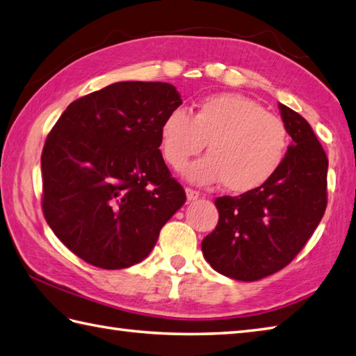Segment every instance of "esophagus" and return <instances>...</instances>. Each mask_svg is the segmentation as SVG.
Instances as JSON below:
<instances>
[{"instance_id":"34e87169","label":"esophagus","mask_w":356,"mask_h":356,"mask_svg":"<svg viewBox=\"0 0 356 356\" xmlns=\"http://www.w3.org/2000/svg\"><path fill=\"white\" fill-rule=\"evenodd\" d=\"M186 197H187V201H195L200 197V192L193 191V188H191V187H187L186 188Z\"/></svg>"}]
</instances>
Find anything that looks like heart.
I'll use <instances>...</instances> for the list:
<instances>
[{
	"instance_id": "b5f03b06",
	"label": "heart",
	"mask_w": 356,
	"mask_h": 356,
	"mask_svg": "<svg viewBox=\"0 0 356 356\" xmlns=\"http://www.w3.org/2000/svg\"><path fill=\"white\" fill-rule=\"evenodd\" d=\"M207 143L209 156L184 170L197 184L222 181L234 193L252 192L277 175L289 152V132L278 117L241 93H215L195 106L193 117L173 108L159 126L164 159L181 169Z\"/></svg>"
}]
</instances>
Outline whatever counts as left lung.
<instances>
[{"instance_id": "8db88e82", "label": "left lung", "mask_w": 356, "mask_h": 356, "mask_svg": "<svg viewBox=\"0 0 356 356\" xmlns=\"http://www.w3.org/2000/svg\"><path fill=\"white\" fill-rule=\"evenodd\" d=\"M278 107L292 138L281 169L255 191L216 198L218 224L201 243L207 263L238 281H257L286 267L327 206L325 152L300 113L281 103Z\"/></svg>"}]
</instances>
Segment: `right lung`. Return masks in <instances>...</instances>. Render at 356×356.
Segmentation results:
<instances>
[{"label":"right lung","mask_w":356,"mask_h":356,"mask_svg":"<svg viewBox=\"0 0 356 356\" xmlns=\"http://www.w3.org/2000/svg\"><path fill=\"white\" fill-rule=\"evenodd\" d=\"M183 104L169 83L121 81L67 106L41 155L42 212L86 263H140L186 202L159 150V126Z\"/></svg>","instance_id":"right-lung-1"}]
</instances>
